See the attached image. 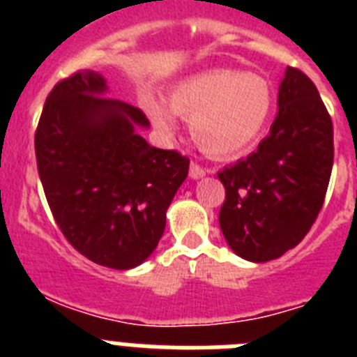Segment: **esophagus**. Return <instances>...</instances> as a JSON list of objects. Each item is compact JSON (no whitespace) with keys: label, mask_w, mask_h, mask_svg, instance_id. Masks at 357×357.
<instances>
[{"label":"esophagus","mask_w":357,"mask_h":357,"mask_svg":"<svg viewBox=\"0 0 357 357\" xmlns=\"http://www.w3.org/2000/svg\"><path fill=\"white\" fill-rule=\"evenodd\" d=\"M206 173H211V172L206 168H202V166H198L197 162H191V166H189V176H191L193 181H198V178H202V176H206Z\"/></svg>","instance_id":"obj_1"}]
</instances>
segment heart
Masks as SVG:
<instances>
[{"instance_id":"heart-1","label":"heart","mask_w":357,"mask_h":357,"mask_svg":"<svg viewBox=\"0 0 357 357\" xmlns=\"http://www.w3.org/2000/svg\"><path fill=\"white\" fill-rule=\"evenodd\" d=\"M168 102L146 98L144 112L164 135L178 130L176 116L191 121V135L211 157L236 155L266 128L273 112V91L255 73L207 69L184 78L169 91Z\"/></svg>"}]
</instances>
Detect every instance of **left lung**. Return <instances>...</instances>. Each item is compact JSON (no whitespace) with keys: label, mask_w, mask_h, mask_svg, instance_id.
I'll return each mask as SVG.
<instances>
[{"label":"left lung","mask_w":357,"mask_h":357,"mask_svg":"<svg viewBox=\"0 0 357 357\" xmlns=\"http://www.w3.org/2000/svg\"><path fill=\"white\" fill-rule=\"evenodd\" d=\"M277 109L257 150L218 173L225 185L222 232L232 252L252 263L277 259L304 239L333 172V123L304 73L286 68Z\"/></svg>","instance_id":"left-lung-1"}]
</instances>
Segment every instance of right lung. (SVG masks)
Wrapping results in <instances>:
<instances>
[{
  "mask_svg": "<svg viewBox=\"0 0 357 357\" xmlns=\"http://www.w3.org/2000/svg\"><path fill=\"white\" fill-rule=\"evenodd\" d=\"M107 93L96 71L53 87L36 132L37 168L73 247L96 264L130 270L159 245L189 159L146 143V116Z\"/></svg>",
  "mask_w": 357,
  "mask_h": 357,
  "instance_id": "add662e5",
  "label": "right lung"
}]
</instances>
